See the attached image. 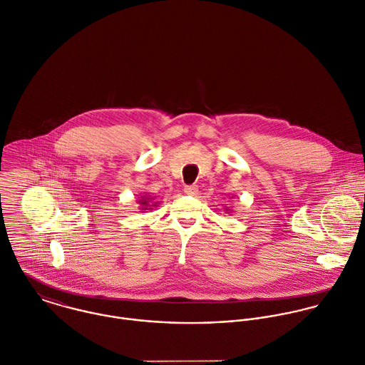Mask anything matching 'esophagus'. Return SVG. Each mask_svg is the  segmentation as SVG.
Wrapping results in <instances>:
<instances>
[{
    "label": "esophagus",
    "mask_w": 365,
    "mask_h": 365,
    "mask_svg": "<svg viewBox=\"0 0 365 365\" xmlns=\"http://www.w3.org/2000/svg\"><path fill=\"white\" fill-rule=\"evenodd\" d=\"M197 192H199V189H197L196 185H187V186H185V193H186V195L196 196Z\"/></svg>",
    "instance_id": "obj_1"
}]
</instances>
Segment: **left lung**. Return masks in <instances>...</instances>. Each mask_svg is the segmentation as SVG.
Instances as JSON below:
<instances>
[{
  "instance_id": "8db88e82",
  "label": "left lung",
  "mask_w": 365,
  "mask_h": 365,
  "mask_svg": "<svg viewBox=\"0 0 365 365\" xmlns=\"http://www.w3.org/2000/svg\"><path fill=\"white\" fill-rule=\"evenodd\" d=\"M225 210H227V209H225Z\"/></svg>"
}]
</instances>
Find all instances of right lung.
I'll list each match as a JSON object with an SVG mask.
<instances>
[{
  "mask_svg": "<svg viewBox=\"0 0 365 365\" xmlns=\"http://www.w3.org/2000/svg\"><path fill=\"white\" fill-rule=\"evenodd\" d=\"M138 203L141 205V210H149L153 206H156V203L150 205V199L149 197H141V200H138Z\"/></svg>",
  "mask_w": 365,
  "mask_h": 365,
  "instance_id": "right-lung-1",
  "label": "right lung"
}]
</instances>
